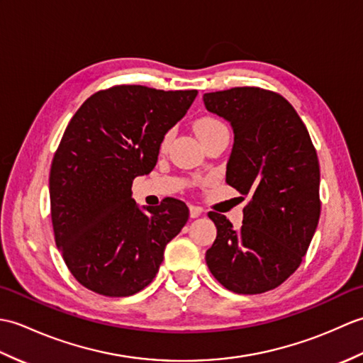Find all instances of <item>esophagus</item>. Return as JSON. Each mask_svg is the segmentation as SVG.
Masks as SVG:
<instances>
[{
	"label": "esophagus",
	"instance_id": "34e87169",
	"mask_svg": "<svg viewBox=\"0 0 363 363\" xmlns=\"http://www.w3.org/2000/svg\"><path fill=\"white\" fill-rule=\"evenodd\" d=\"M203 213V209L201 207H198V206H190V217L191 218H198L199 215Z\"/></svg>",
	"mask_w": 363,
	"mask_h": 363
}]
</instances>
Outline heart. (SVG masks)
Returning a JSON list of instances; mask_svg holds the SVG:
<instances>
[{
    "instance_id": "1",
    "label": "heart",
    "mask_w": 363,
    "mask_h": 363,
    "mask_svg": "<svg viewBox=\"0 0 363 363\" xmlns=\"http://www.w3.org/2000/svg\"><path fill=\"white\" fill-rule=\"evenodd\" d=\"M226 126L223 125V123L217 118H212V117H204V118H199L196 123H195V133L198 134V137H203L206 134H211V133H215V130L218 129H225ZM169 138V134L165 135L164 142H162V146H165Z\"/></svg>"
}]
</instances>
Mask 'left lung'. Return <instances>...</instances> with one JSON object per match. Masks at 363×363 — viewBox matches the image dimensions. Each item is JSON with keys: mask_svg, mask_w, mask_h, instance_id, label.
Returning a JSON list of instances; mask_svg holds the SVG:
<instances>
[{"mask_svg": "<svg viewBox=\"0 0 363 363\" xmlns=\"http://www.w3.org/2000/svg\"><path fill=\"white\" fill-rule=\"evenodd\" d=\"M203 99L207 111L233 126L226 182L250 198L240 229L225 215L207 213L217 226L207 267L234 293L273 290L296 272L318 226L317 151L303 120L279 94L234 87Z\"/></svg>", "mask_w": 363, "mask_h": 363, "instance_id": "1", "label": "left lung"}]
</instances>
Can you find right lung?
Wrapping results in <instances>:
<instances>
[{"label":"right lung","instance_id":"obj_1","mask_svg":"<svg viewBox=\"0 0 363 363\" xmlns=\"http://www.w3.org/2000/svg\"><path fill=\"white\" fill-rule=\"evenodd\" d=\"M196 90L113 86L87 98L68 123L50 172L54 238L72 274L104 296L150 285L189 207L165 198L138 209L133 181L156 167L160 143Z\"/></svg>","mask_w":363,"mask_h":363}]
</instances>
